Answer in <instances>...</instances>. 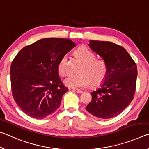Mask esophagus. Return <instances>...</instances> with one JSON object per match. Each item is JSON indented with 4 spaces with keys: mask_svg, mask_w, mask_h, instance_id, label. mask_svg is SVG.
<instances>
[{
    "mask_svg": "<svg viewBox=\"0 0 149 149\" xmlns=\"http://www.w3.org/2000/svg\"><path fill=\"white\" fill-rule=\"evenodd\" d=\"M72 91L75 92H77V93H82V91H81V90L76 89V88H72Z\"/></svg>",
    "mask_w": 149,
    "mask_h": 149,
    "instance_id": "34e87169",
    "label": "esophagus"
}]
</instances>
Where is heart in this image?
<instances>
[{
  "mask_svg": "<svg viewBox=\"0 0 149 149\" xmlns=\"http://www.w3.org/2000/svg\"><path fill=\"white\" fill-rule=\"evenodd\" d=\"M75 56L82 63L79 75H70L64 80V84L70 88H86L92 83L97 86L104 81L107 74V67L102 60L95 58L93 53L85 47H80L75 51ZM67 57L65 55L58 63V71L65 75Z\"/></svg>",
  "mask_w": 149,
  "mask_h": 149,
  "instance_id": "obj_1",
  "label": "heart"
}]
</instances>
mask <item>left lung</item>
Wrapping results in <instances>:
<instances>
[{
	"label": "left lung",
	"instance_id": "1",
	"mask_svg": "<svg viewBox=\"0 0 149 149\" xmlns=\"http://www.w3.org/2000/svg\"><path fill=\"white\" fill-rule=\"evenodd\" d=\"M89 47L104 60L107 74L101 88L91 92L86 109L94 116L109 119L121 113L133 100L137 68L125 48L109 41H89Z\"/></svg>",
	"mask_w": 149,
	"mask_h": 149
}]
</instances>
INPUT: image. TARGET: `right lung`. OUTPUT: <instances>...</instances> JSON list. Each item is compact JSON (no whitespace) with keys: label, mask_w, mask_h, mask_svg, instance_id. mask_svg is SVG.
I'll list each match as a JSON object with an SVG mask.
<instances>
[{"label":"right lung","mask_w":149,"mask_h":149,"mask_svg":"<svg viewBox=\"0 0 149 149\" xmlns=\"http://www.w3.org/2000/svg\"><path fill=\"white\" fill-rule=\"evenodd\" d=\"M75 46L69 39L45 38L17 54L10 67L11 88L24 113L43 119L59 108L68 88L58 76V63Z\"/></svg>","instance_id":"obj_1"}]
</instances>
